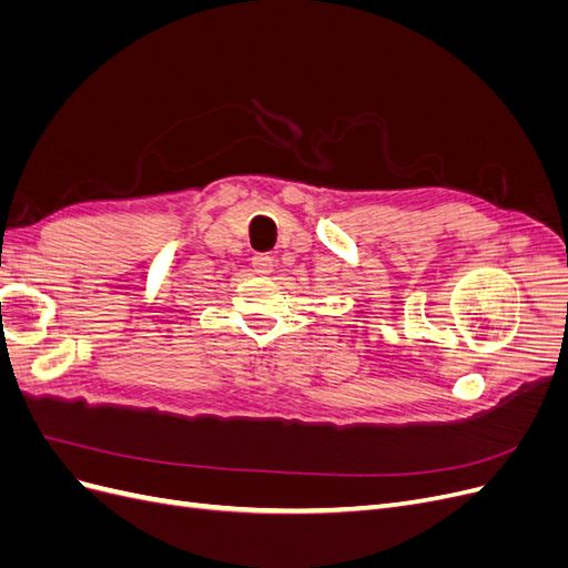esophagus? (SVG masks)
<instances>
[{
    "instance_id": "obj_1",
    "label": "esophagus",
    "mask_w": 568,
    "mask_h": 568,
    "mask_svg": "<svg viewBox=\"0 0 568 568\" xmlns=\"http://www.w3.org/2000/svg\"><path fill=\"white\" fill-rule=\"evenodd\" d=\"M251 265H253V270H255L257 274H270L272 267H274V261H272V257H270L267 253H257V255H253Z\"/></svg>"
}]
</instances>
